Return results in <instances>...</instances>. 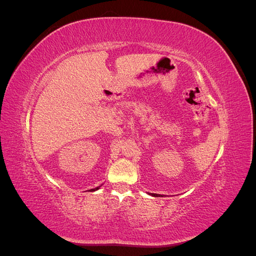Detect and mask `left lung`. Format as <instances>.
Here are the masks:
<instances>
[{
    "instance_id": "8db88e82",
    "label": "left lung",
    "mask_w": 256,
    "mask_h": 256,
    "mask_svg": "<svg viewBox=\"0 0 256 256\" xmlns=\"http://www.w3.org/2000/svg\"><path fill=\"white\" fill-rule=\"evenodd\" d=\"M152 196H158L157 194H154V193H152Z\"/></svg>"
}]
</instances>
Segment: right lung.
I'll list each match as a JSON object with an SVG mask.
<instances>
[{
    "label": "right lung",
    "instance_id": "1",
    "mask_svg": "<svg viewBox=\"0 0 256 256\" xmlns=\"http://www.w3.org/2000/svg\"><path fill=\"white\" fill-rule=\"evenodd\" d=\"M99 188H100V187H97V188H95V189H90V190H92V191H95V190H98Z\"/></svg>",
    "mask_w": 256,
    "mask_h": 256
}]
</instances>
